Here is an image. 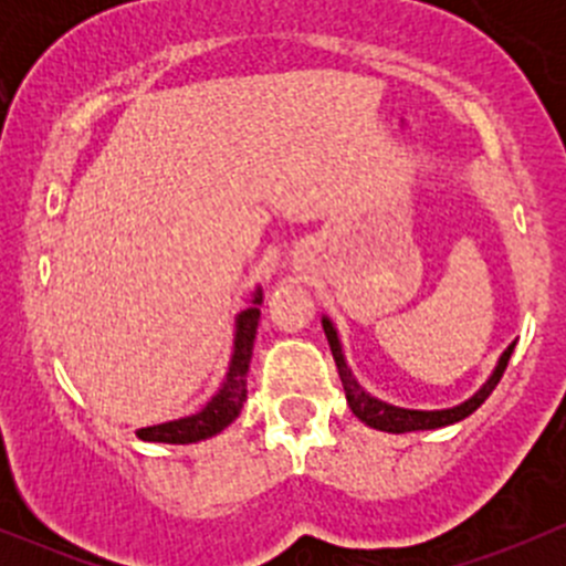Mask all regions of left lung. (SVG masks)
<instances>
[{"label": "left lung", "instance_id": "obj_1", "mask_svg": "<svg viewBox=\"0 0 566 566\" xmlns=\"http://www.w3.org/2000/svg\"><path fill=\"white\" fill-rule=\"evenodd\" d=\"M323 331H325V339H328V345H331V353H334V361H336V369H339L342 386H345L347 405H350V410L358 416V419L364 421V424L375 427V430H384V432L438 430V427L454 424V421L471 416L473 410H476L479 405H482L484 399L493 394L495 386H499L501 375H504L506 364H510L512 350H515V342H512V345L506 347L504 353H501V358H499V364H495L493 375H490V378L484 380L482 389L473 394L471 399H465V402L454 405V408H447V410H408V408H394V405H386V402H380V399L369 397V394L364 391L361 386H358V380L353 378L350 367H347L345 356H342L339 336H336L334 323H331L328 317H323Z\"/></svg>", "mask_w": 566, "mask_h": 566}]
</instances>
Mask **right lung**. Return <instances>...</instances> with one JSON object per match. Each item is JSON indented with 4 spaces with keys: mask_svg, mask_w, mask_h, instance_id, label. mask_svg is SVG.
<instances>
[{
    "mask_svg": "<svg viewBox=\"0 0 566 566\" xmlns=\"http://www.w3.org/2000/svg\"><path fill=\"white\" fill-rule=\"evenodd\" d=\"M260 304H262V290L256 287L251 306L235 317V342H232V358L227 378L221 389L210 397L199 413L186 416V419L167 421V424H153L136 430L142 441L153 443H197L205 438L216 436L224 430L227 424L238 419L243 402H247V373L251 364V350H254V336L256 323H260Z\"/></svg>",
    "mask_w": 566,
    "mask_h": 566,
    "instance_id": "1",
    "label": "right lung"
}]
</instances>
